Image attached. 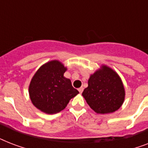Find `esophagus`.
<instances>
[{
  "mask_svg": "<svg viewBox=\"0 0 148 148\" xmlns=\"http://www.w3.org/2000/svg\"><path fill=\"white\" fill-rule=\"evenodd\" d=\"M78 90H79V92L81 93H82L83 92V90H84V88H78Z\"/></svg>",
  "mask_w": 148,
  "mask_h": 148,
  "instance_id": "esophagus-1",
  "label": "esophagus"
}]
</instances>
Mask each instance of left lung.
I'll use <instances>...</instances> for the list:
<instances>
[{"label":"left lung","instance_id":"1","mask_svg":"<svg viewBox=\"0 0 148 148\" xmlns=\"http://www.w3.org/2000/svg\"><path fill=\"white\" fill-rule=\"evenodd\" d=\"M82 95L90 108L97 114H109L118 110L124 102L125 92L118 74L103 66L88 80Z\"/></svg>","mask_w":148,"mask_h":148}]
</instances>
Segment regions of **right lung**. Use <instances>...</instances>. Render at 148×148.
<instances>
[{"instance_id":"add662e5","label":"right lung","mask_w":148,"mask_h":148,"mask_svg":"<svg viewBox=\"0 0 148 148\" xmlns=\"http://www.w3.org/2000/svg\"><path fill=\"white\" fill-rule=\"evenodd\" d=\"M66 70L58 60H52L41 66L34 75L29 95L38 109L49 114H57L78 94L71 80L64 77Z\"/></svg>"}]
</instances>
